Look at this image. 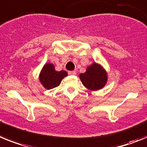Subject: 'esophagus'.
Returning a JSON list of instances; mask_svg holds the SVG:
<instances>
[{
	"instance_id": "1",
	"label": "esophagus",
	"mask_w": 147,
	"mask_h": 147,
	"mask_svg": "<svg viewBox=\"0 0 147 147\" xmlns=\"http://www.w3.org/2000/svg\"><path fill=\"white\" fill-rule=\"evenodd\" d=\"M69 75H76V72L75 71H69V72H68Z\"/></svg>"
}]
</instances>
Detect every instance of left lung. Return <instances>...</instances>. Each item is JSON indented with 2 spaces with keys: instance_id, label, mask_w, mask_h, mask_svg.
Listing matches in <instances>:
<instances>
[{
  "instance_id": "obj_1",
  "label": "left lung",
  "mask_w": 147,
  "mask_h": 147,
  "mask_svg": "<svg viewBox=\"0 0 147 147\" xmlns=\"http://www.w3.org/2000/svg\"><path fill=\"white\" fill-rule=\"evenodd\" d=\"M79 78L83 85L91 91H97L103 89L108 80L105 69L95 62L88 66L84 73L80 74Z\"/></svg>"
}]
</instances>
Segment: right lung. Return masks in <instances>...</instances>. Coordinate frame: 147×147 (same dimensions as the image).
<instances>
[{"label": "right lung", "mask_w": 147, "mask_h": 147, "mask_svg": "<svg viewBox=\"0 0 147 147\" xmlns=\"http://www.w3.org/2000/svg\"><path fill=\"white\" fill-rule=\"evenodd\" d=\"M66 71H56L53 63H47L43 66L39 74V81L47 89H53L61 84V81L67 76Z\"/></svg>", "instance_id": "1"}]
</instances>
